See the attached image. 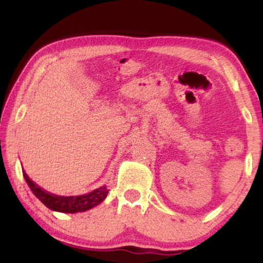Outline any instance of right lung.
Wrapping results in <instances>:
<instances>
[{
	"instance_id": "1",
	"label": "right lung",
	"mask_w": 263,
	"mask_h": 263,
	"mask_svg": "<svg viewBox=\"0 0 263 263\" xmlns=\"http://www.w3.org/2000/svg\"><path fill=\"white\" fill-rule=\"evenodd\" d=\"M24 177L26 179L28 186H30L32 193L45 204L46 207L51 211L62 212V213H78V212H85L93 208L97 204H99L102 201L105 200L109 190L105 185L93 190V192L85 194V195L79 196H60L46 192L41 186L35 184L33 181L28 178V176L25 174Z\"/></svg>"
}]
</instances>
